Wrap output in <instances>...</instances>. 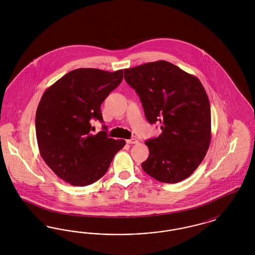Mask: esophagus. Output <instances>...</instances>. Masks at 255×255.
I'll list each match as a JSON object with an SVG mask.
<instances>
[{"instance_id":"1","label":"esophagus","mask_w":255,"mask_h":255,"mask_svg":"<svg viewBox=\"0 0 255 255\" xmlns=\"http://www.w3.org/2000/svg\"><path fill=\"white\" fill-rule=\"evenodd\" d=\"M126 142H127L128 144H135V143H137L138 141H137V139H135V138H131V139H127Z\"/></svg>"}]
</instances>
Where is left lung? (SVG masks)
I'll return each mask as SVG.
<instances>
[{
    "label": "left lung",
    "instance_id": "1",
    "mask_svg": "<svg viewBox=\"0 0 255 255\" xmlns=\"http://www.w3.org/2000/svg\"><path fill=\"white\" fill-rule=\"evenodd\" d=\"M124 78L138 95L147 121L161 125L158 137L145 141L149 157L142 169L158 182H182L201 164L211 140L204 86L195 75L163 60L125 69Z\"/></svg>",
    "mask_w": 255,
    "mask_h": 255
}]
</instances>
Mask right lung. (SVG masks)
Returning <instances> with one entry per match:
<instances>
[{
	"mask_svg": "<svg viewBox=\"0 0 255 255\" xmlns=\"http://www.w3.org/2000/svg\"><path fill=\"white\" fill-rule=\"evenodd\" d=\"M123 71L76 69L48 88L35 116L37 142L45 162L63 181L85 186L105 175L124 139L92 133L91 121L103 122L100 106L122 83Z\"/></svg>",
	"mask_w": 255,
	"mask_h": 255,
	"instance_id": "1",
	"label": "right lung"
}]
</instances>
